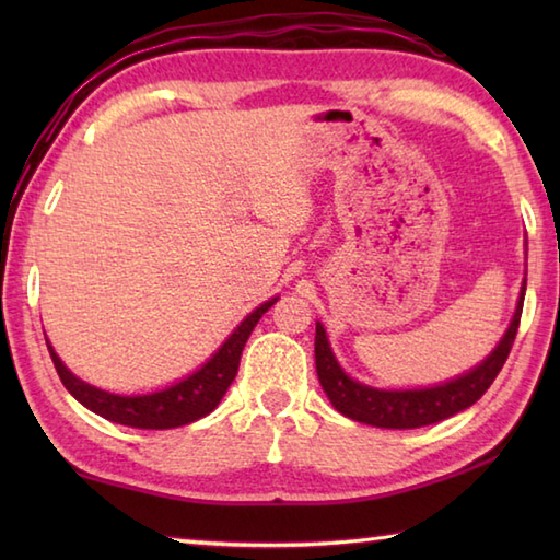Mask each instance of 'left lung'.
I'll list each match as a JSON object with an SVG mask.
<instances>
[{"label":"left lung","mask_w":560,"mask_h":560,"mask_svg":"<svg viewBox=\"0 0 560 560\" xmlns=\"http://www.w3.org/2000/svg\"><path fill=\"white\" fill-rule=\"evenodd\" d=\"M525 289H527V279L522 281L515 315L510 319L503 339L498 341V347L486 355L479 365H474L471 371L433 387L380 389V387L359 383V380H353L339 365L335 351L329 347L323 323H317L315 365H317L319 385H323L331 407H335L339 413L375 428H399V431H407V428H421V425H431L443 419H450V416L469 409L474 401L481 399L483 392L491 387L495 375L501 373V368L508 361V353L513 349V341L517 335L522 305H525Z\"/></svg>","instance_id":"1"}]
</instances>
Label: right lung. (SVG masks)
Masks as SVG:
<instances>
[{
    "label": "right lung",
    "mask_w": 560,
    "mask_h": 560,
    "mask_svg": "<svg viewBox=\"0 0 560 560\" xmlns=\"http://www.w3.org/2000/svg\"><path fill=\"white\" fill-rule=\"evenodd\" d=\"M277 301L279 295L255 307V311L249 313L229 337H225V341L217 349V353H211V359L207 363H201L195 373H189L187 377L177 380V383L163 389L147 392V395H115V392L83 383L81 377H77L62 363V359L55 353L52 343L47 339L45 341H47V349H50L59 380H62V385L69 389V395L77 401H81L83 407L113 423L129 425V428H151V431H165V428L192 423L219 407L225 389L231 387V383L237 375V365H241L245 341L249 339V335H253L259 317L265 315Z\"/></svg>",
    "instance_id": "right-lung-1"
}]
</instances>
